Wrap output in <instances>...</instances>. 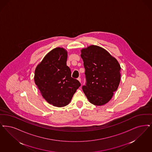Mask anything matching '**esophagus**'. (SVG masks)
I'll return each instance as SVG.
<instances>
[{
	"mask_svg": "<svg viewBox=\"0 0 152 152\" xmlns=\"http://www.w3.org/2000/svg\"><path fill=\"white\" fill-rule=\"evenodd\" d=\"M77 80H79L80 82H81V78H80V77H79V78H77Z\"/></svg>",
	"mask_w": 152,
	"mask_h": 152,
	"instance_id": "1",
	"label": "esophagus"
}]
</instances>
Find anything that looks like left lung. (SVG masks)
I'll use <instances>...</instances> for the list:
<instances>
[{
    "mask_svg": "<svg viewBox=\"0 0 152 152\" xmlns=\"http://www.w3.org/2000/svg\"><path fill=\"white\" fill-rule=\"evenodd\" d=\"M85 68L86 85L82 88L91 103L101 106L113 97L121 80V66L104 49L91 45L81 50Z\"/></svg>",
    "mask_w": 152,
    "mask_h": 152,
    "instance_id": "left-lung-1",
    "label": "left lung"
}]
</instances>
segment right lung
Returning a JSON list of instances; mask_svg holds the SVG:
<instances>
[{"label": "right lung", "mask_w": 152, "mask_h": 152, "mask_svg": "<svg viewBox=\"0 0 152 152\" xmlns=\"http://www.w3.org/2000/svg\"><path fill=\"white\" fill-rule=\"evenodd\" d=\"M67 52L57 48L46 55L37 66L34 81L43 97L56 107H63L71 101L81 84L71 77L67 66Z\"/></svg>", "instance_id": "add662e5"}]
</instances>
